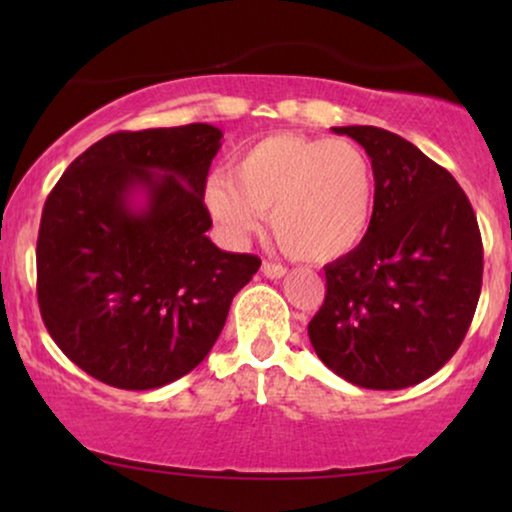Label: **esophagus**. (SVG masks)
I'll use <instances>...</instances> for the list:
<instances>
[{
	"mask_svg": "<svg viewBox=\"0 0 512 512\" xmlns=\"http://www.w3.org/2000/svg\"><path fill=\"white\" fill-rule=\"evenodd\" d=\"M263 275L268 279H282L286 275V268L279 263H263Z\"/></svg>",
	"mask_w": 512,
	"mask_h": 512,
	"instance_id": "obj_1",
	"label": "esophagus"
}]
</instances>
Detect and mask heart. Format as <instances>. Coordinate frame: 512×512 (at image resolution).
Segmentation results:
<instances>
[{"instance_id":"heart-1","label":"heart","mask_w":512,"mask_h":512,"mask_svg":"<svg viewBox=\"0 0 512 512\" xmlns=\"http://www.w3.org/2000/svg\"><path fill=\"white\" fill-rule=\"evenodd\" d=\"M205 200L228 240H247L270 212L286 254L333 261L368 233L375 177L366 153L347 139L270 135L237 158L230 177L209 179Z\"/></svg>"}]
</instances>
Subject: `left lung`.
<instances>
[{
	"label": "left lung",
	"instance_id": "obj_1",
	"mask_svg": "<svg viewBox=\"0 0 512 512\" xmlns=\"http://www.w3.org/2000/svg\"><path fill=\"white\" fill-rule=\"evenodd\" d=\"M331 130L370 156L375 212L359 247L324 268L326 300L307 335L356 387H412L452 359L473 321L478 219L457 179L408 139L375 125Z\"/></svg>",
	"mask_w": 512,
	"mask_h": 512
}]
</instances>
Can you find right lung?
Returning a JSON list of instances; mask_svg holds the SVG:
<instances>
[{
	"label": "right lung",
	"mask_w": 512,
	"mask_h": 512,
	"mask_svg": "<svg viewBox=\"0 0 512 512\" xmlns=\"http://www.w3.org/2000/svg\"><path fill=\"white\" fill-rule=\"evenodd\" d=\"M209 123L116 132L67 167L37 240L41 319L69 361L109 387H165L214 347L261 258L207 237Z\"/></svg>",
	"instance_id": "obj_1"
}]
</instances>
